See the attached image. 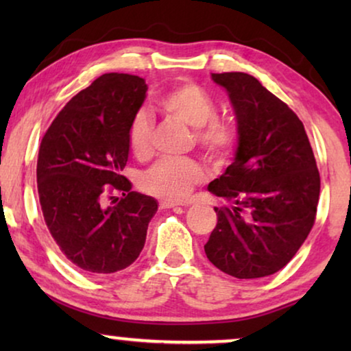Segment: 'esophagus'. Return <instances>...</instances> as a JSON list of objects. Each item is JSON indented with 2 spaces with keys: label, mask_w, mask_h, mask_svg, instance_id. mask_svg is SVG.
Returning <instances> with one entry per match:
<instances>
[{
  "label": "esophagus",
  "mask_w": 351,
  "mask_h": 351,
  "mask_svg": "<svg viewBox=\"0 0 351 351\" xmlns=\"http://www.w3.org/2000/svg\"><path fill=\"white\" fill-rule=\"evenodd\" d=\"M176 206H185V203H179V201H172V199L160 201L161 209H171V208H176Z\"/></svg>",
  "instance_id": "34e87169"
}]
</instances>
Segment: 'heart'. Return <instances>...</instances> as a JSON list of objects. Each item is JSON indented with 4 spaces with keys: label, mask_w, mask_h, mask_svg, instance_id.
<instances>
[{
    "label": "heart",
    "mask_w": 351,
    "mask_h": 351,
    "mask_svg": "<svg viewBox=\"0 0 351 351\" xmlns=\"http://www.w3.org/2000/svg\"><path fill=\"white\" fill-rule=\"evenodd\" d=\"M167 117L195 129L193 138L209 160L222 161L234 145V131L230 124L214 119L217 114L210 95L195 84L177 86L160 100ZM128 142L138 160H145L153 150V121L145 112L131 119ZM203 179V169L193 160H165L152 167L143 177L148 193L166 199H184Z\"/></svg>",
    "instance_id": "b5f03b06"
}]
</instances>
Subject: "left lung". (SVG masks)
<instances>
[{
	"instance_id": "1",
	"label": "left lung",
	"mask_w": 351,
	"mask_h": 351,
	"mask_svg": "<svg viewBox=\"0 0 351 351\" xmlns=\"http://www.w3.org/2000/svg\"><path fill=\"white\" fill-rule=\"evenodd\" d=\"M237 117L233 162L208 185L228 201L214 208L217 225L204 252L239 280L280 271L315 223L319 172L304 124L287 105L241 71L213 73Z\"/></svg>"
}]
</instances>
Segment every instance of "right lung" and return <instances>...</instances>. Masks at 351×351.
Returning <instances> with one entry per match:
<instances>
[{
	"label": "right lung",
	"mask_w": 351,
	"mask_h": 351,
	"mask_svg": "<svg viewBox=\"0 0 351 351\" xmlns=\"http://www.w3.org/2000/svg\"><path fill=\"white\" fill-rule=\"evenodd\" d=\"M147 89L134 75L99 76L62 108L41 141L36 182L45 222L65 257L93 275L131 265L158 210L155 198L131 191L121 176L129 124ZM112 189L123 198L105 206Z\"/></svg>",
	"instance_id": "right-lung-1"
}]
</instances>
